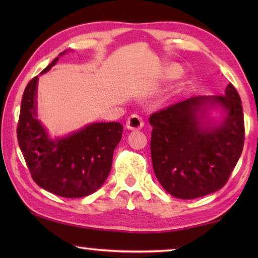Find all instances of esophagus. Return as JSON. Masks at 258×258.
Returning a JSON list of instances; mask_svg holds the SVG:
<instances>
[{
    "instance_id": "esophagus-1",
    "label": "esophagus",
    "mask_w": 258,
    "mask_h": 258,
    "mask_svg": "<svg viewBox=\"0 0 258 258\" xmlns=\"http://www.w3.org/2000/svg\"><path fill=\"white\" fill-rule=\"evenodd\" d=\"M143 125H145V121L138 115L131 116L127 119V123H126V126H127L128 130H141Z\"/></svg>"
}]
</instances>
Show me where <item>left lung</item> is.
Masks as SVG:
<instances>
[{"label": "left lung", "mask_w": 258, "mask_h": 258, "mask_svg": "<svg viewBox=\"0 0 258 258\" xmlns=\"http://www.w3.org/2000/svg\"><path fill=\"white\" fill-rule=\"evenodd\" d=\"M220 105L225 119L205 126L207 106ZM151 159L157 180L169 195L195 199L222 189L241 156L244 123L241 99L231 84L224 95L192 97L149 117Z\"/></svg>", "instance_id": "8db88e82"}]
</instances>
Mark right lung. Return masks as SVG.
<instances>
[{"label":"right lung","mask_w":258,"mask_h":258,"mask_svg":"<svg viewBox=\"0 0 258 258\" xmlns=\"http://www.w3.org/2000/svg\"><path fill=\"white\" fill-rule=\"evenodd\" d=\"M58 59L41 74L50 71ZM37 81L38 76L34 77L24 91L17 127L30 175L37 185L60 197L81 198L93 194L110 173L123 125L116 121L93 123L68 137L51 139L36 117Z\"/></svg>","instance_id":"1"}]
</instances>
